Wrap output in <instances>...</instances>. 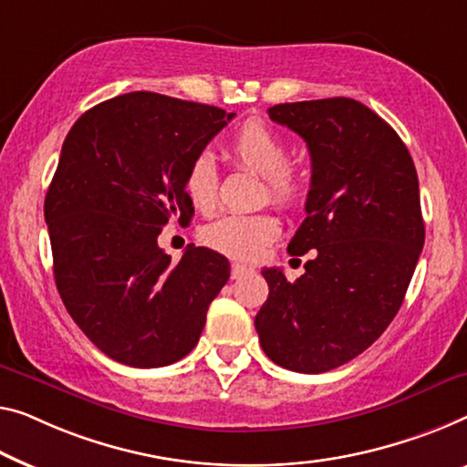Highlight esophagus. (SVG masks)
Here are the masks:
<instances>
[{"instance_id": "obj_1", "label": "esophagus", "mask_w": 467, "mask_h": 467, "mask_svg": "<svg viewBox=\"0 0 467 467\" xmlns=\"http://www.w3.org/2000/svg\"><path fill=\"white\" fill-rule=\"evenodd\" d=\"M249 270H252V268L245 266V264L234 262V264H233V268H231V276H233V278H241L243 275H247Z\"/></svg>"}]
</instances>
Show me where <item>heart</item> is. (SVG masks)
I'll return each mask as SVG.
<instances>
[{
  "instance_id": "1",
  "label": "heart",
  "mask_w": 467,
  "mask_h": 467,
  "mask_svg": "<svg viewBox=\"0 0 467 467\" xmlns=\"http://www.w3.org/2000/svg\"><path fill=\"white\" fill-rule=\"evenodd\" d=\"M228 155L243 170L264 180V194L281 207H300L306 201V184L289 167V146L262 121H247L236 130ZM184 197L197 212L210 213L218 201V176L210 155L194 157L182 180ZM281 231L278 220L268 213L224 215L205 226L203 241L212 249L241 260L260 255Z\"/></svg>"
}]
</instances>
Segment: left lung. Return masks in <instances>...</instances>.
I'll use <instances>...</instances> for the list:
<instances>
[{
  "label": "left lung",
  "instance_id": "left-lung-1",
  "mask_svg": "<svg viewBox=\"0 0 467 467\" xmlns=\"http://www.w3.org/2000/svg\"><path fill=\"white\" fill-rule=\"evenodd\" d=\"M268 115L310 150L306 220L287 252L312 254L296 281L262 270L255 331L273 363L325 373L365 352L405 300L426 239L420 182L405 142L363 102H285Z\"/></svg>",
  "mask_w": 467,
  "mask_h": 467
}]
</instances>
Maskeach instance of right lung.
I'll return each mask as SVG.
<instances>
[{"instance_id": "obj_1", "label": "right lung", "mask_w": 467, "mask_h": 467, "mask_svg": "<svg viewBox=\"0 0 467 467\" xmlns=\"http://www.w3.org/2000/svg\"><path fill=\"white\" fill-rule=\"evenodd\" d=\"M233 117L130 92L86 110L65 138L44 203L56 287L89 342L117 363L184 358L231 276L226 257L207 247L189 245L173 264L157 236L173 218L191 222L184 173Z\"/></svg>"}]
</instances>
